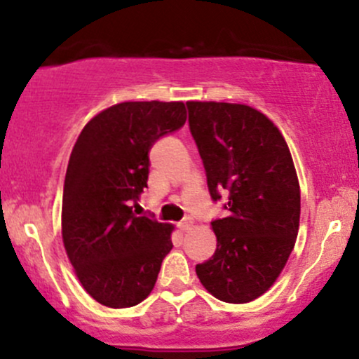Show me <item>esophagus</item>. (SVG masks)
<instances>
[{
    "mask_svg": "<svg viewBox=\"0 0 359 359\" xmlns=\"http://www.w3.org/2000/svg\"><path fill=\"white\" fill-rule=\"evenodd\" d=\"M191 227H192V220H191V218H184V220L179 224V229L182 230V232H187V230H189Z\"/></svg>",
    "mask_w": 359,
    "mask_h": 359,
    "instance_id": "1",
    "label": "esophagus"
}]
</instances>
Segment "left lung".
<instances>
[{
    "instance_id": "obj_1",
    "label": "left lung",
    "mask_w": 359,
    "mask_h": 359,
    "mask_svg": "<svg viewBox=\"0 0 359 359\" xmlns=\"http://www.w3.org/2000/svg\"><path fill=\"white\" fill-rule=\"evenodd\" d=\"M187 108L211 198L229 199L227 217L211 222L215 255L196 273L217 299L249 303L275 284L296 244V167L282 132L256 108L218 101H187Z\"/></svg>"
}]
</instances>
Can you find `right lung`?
<instances>
[{"instance_id":"1","label":"right lung","mask_w":359,"mask_h":359,"mask_svg":"<svg viewBox=\"0 0 359 359\" xmlns=\"http://www.w3.org/2000/svg\"><path fill=\"white\" fill-rule=\"evenodd\" d=\"M182 101H123L86 123L72 149L62 201V237L86 292L108 308H130L156 284L172 224L137 217L148 187L149 149L186 123Z\"/></svg>"}]
</instances>
